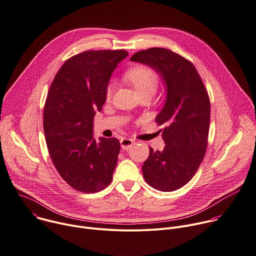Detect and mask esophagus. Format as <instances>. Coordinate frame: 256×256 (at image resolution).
I'll return each instance as SVG.
<instances>
[{"label":"esophagus","instance_id":"34e87169","mask_svg":"<svg viewBox=\"0 0 256 256\" xmlns=\"http://www.w3.org/2000/svg\"><path fill=\"white\" fill-rule=\"evenodd\" d=\"M134 140H130V138H124L120 140V146H122V150H128L132 144H134Z\"/></svg>","mask_w":256,"mask_h":256}]
</instances>
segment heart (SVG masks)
<instances>
[{"label": "heart", "instance_id": "1", "mask_svg": "<svg viewBox=\"0 0 256 256\" xmlns=\"http://www.w3.org/2000/svg\"><path fill=\"white\" fill-rule=\"evenodd\" d=\"M124 78L134 88L140 96H152L158 88V79L156 72L150 67L138 65L130 68L124 74ZM114 92V84L110 83L106 88V98L110 100Z\"/></svg>", "mask_w": 256, "mask_h": 256}]
</instances>
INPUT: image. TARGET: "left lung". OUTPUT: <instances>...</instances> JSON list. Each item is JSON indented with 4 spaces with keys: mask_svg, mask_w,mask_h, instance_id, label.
Returning <instances> with one entry per match:
<instances>
[{
    "mask_svg": "<svg viewBox=\"0 0 256 256\" xmlns=\"http://www.w3.org/2000/svg\"><path fill=\"white\" fill-rule=\"evenodd\" d=\"M132 61L152 68L166 84V98L156 122L166 126L164 150L150 148L142 166L146 182L156 190L172 192L186 185L202 162L210 126V100L195 66L164 48L134 54Z\"/></svg>",
    "mask_w": 256,
    "mask_h": 256,
    "instance_id": "8db88e82",
    "label": "left lung"
}]
</instances>
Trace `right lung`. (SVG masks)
<instances>
[{"mask_svg": "<svg viewBox=\"0 0 256 256\" xmlns=\"http://www.w3.org/2000/svg\"><path fill=\"white\" fill-rule=\"evenodd\" d=\"M124 50H90L69 58L55 75L43 114L51 160L63 180L83 193L110 185L118 164V138H94V118L106 100V88Z\"/></svg>", "mask_w": 256, "mask_h": 256, "instance_id": "right-lung-1", "label": "right lung"}]
</instances>
